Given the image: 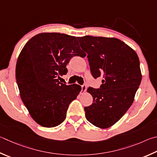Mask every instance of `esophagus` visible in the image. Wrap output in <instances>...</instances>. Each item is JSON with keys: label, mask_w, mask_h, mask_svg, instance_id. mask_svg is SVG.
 Listing matches in <instances>:
<instances>
[{"label": "esophagus", "mask_w": 157, "mask_h": 157, "mask_svg": "<svg viewBox=\"0 0 157 157\" xmlns=\"http://www.w3.org/2000/svg\"><path fill=\"white\" fill-rule=\"evenodd\" d=\"M86 89H87V86L86 85H82V93H85L86 91Z\"/></svg>", "instance_id": "1"}]
</instances>
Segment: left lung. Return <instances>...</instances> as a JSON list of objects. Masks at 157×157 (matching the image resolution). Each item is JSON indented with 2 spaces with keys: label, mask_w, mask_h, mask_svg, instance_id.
<instances>
[{
  "label": "left lung",
  "mask_w": 157,
  "mask_h": 157,
  "mask_svg": "<svg viewBox=\"0 0 157 157\" xmlns=\"http://www.w3.org/2000/svg\"><path fill=\"white\" fill-rule=\"evenodd\" d=\"M78 39L87 53L93 78L103 77L100 88H88L93 101L90 106L84 107L85 116L96 127L109 128L133 103L141 81L139 57L117 38L86 36Z\"/></svg>",
  "instance_id": "obj_1"
}]
</instances>
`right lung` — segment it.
Masks as SVG:
<instances>
[{
	"label": "right lung",
	"instance_id": "obj_1",
	"mask_svg": "<svg viewBox=\"0 0 157 157\" xmlns=\"http://www.w3.org/2000/svg\"><path fill=\"white\" fill-rule=\"evenodd\" d=\"M77 39L60 33L37 34L18 56L16 71L21 98L31 117L43 127L62 124L82 89L79 85L59 82L71 58L84 56Z\"/></svg>",
	"mask_w": 157,
	"mask_h": 157
}]
</instances>
